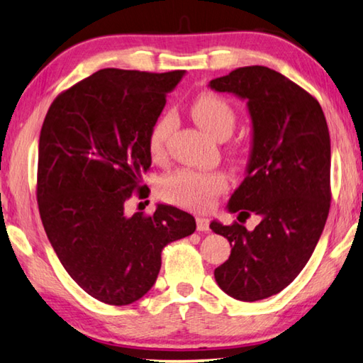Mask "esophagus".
<instances>
[{
	"label": "esophagus",
	"instance_id": "obj_1",
	"mask_svg": "<svg viewBox=\"0 0 363 363\" xmlns=\"http://www.w3.org/2000/svg\"><path fill=\"white\" fill-rule=\"evenodd\" d=\"M196 224H197V230H202V232H205V230H208V220L207 218H203V216H197L196 218Z\"/></svg>",
	"mask_w": 363,
	"mask_h": 363
}]
</instances>
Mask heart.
Masks as SVG:
<instances>
[{
  "mask_svg": "<svg viewBox=\"0 0 363 363\" xmlns=\"http://www.w3.org/2000/svg\"><path fill=\"white\" fill-rule=\"evenodd\" d=\"M191 115L197 125H201L216 139L228 138L237 121L235 111L229 101L211 93H203L193 101ZM174 126V115L166 113L150 129L148 150L153 158H158L164 153ZM225 188H228V177L218 170L199 172L193 169H179L160 182L162 199L191 210H208Z\"/></svg>",
  "mask_w": 363,
  "mask_h": 363,
  "instance_id": "obj_1",
  "label": "heart"
}]
</instances>
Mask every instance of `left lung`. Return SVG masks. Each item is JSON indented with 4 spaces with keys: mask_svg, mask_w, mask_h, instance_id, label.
<instances>
[{
    "mask_svg": "<svg viewBox=\"0 0 363 363\" xmlns=\"http://www.w3.org/2000/svg\"><path fill=\"white\" fill-rule=\"evenodd\" d=\"M208 86L246 101L251 152L228 210L261 216L252 230L210 223L232 246L215 279L228 296L256 302L297 278L323 234L330 208L329 128L319 102L270 67H238Z\"/></svg>",
    "mask_w": 363,
    "mask_h": 363,
    "instance_id": "obj_1",
    "label": "left lung"
}]
</instances>
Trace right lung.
Instances as JSON below:
<instances>
[{"label": "right lung", "instance_id": "add662e5", "mask_svg": "<svg viewBox=\"0 0 363 363\" xmlns=\"http://www.w3.org/2000/svg\"><path fill=\"white\" fill-rule=\"evenodd\" d=\"M184 71L101 69L57 96L39 138L38 205L66 272L99 302L129 305L152 289L161 251L196 230V220L158 203L128 215L152 166L150 129Z\"/></svg>", "mask_w": 363, "mask_h": 363}]
</instances>
